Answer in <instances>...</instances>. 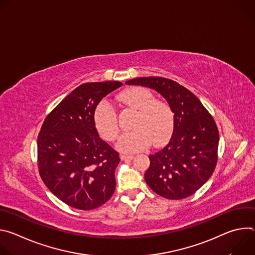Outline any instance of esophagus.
I'll return each instance as SVG.
<instances>
[{
	"label": "esophagus",
	"instance_id": "esophagus-1",
	"mask_svg": "<svg viewBox=\"0 0 255 255\" xmlns=\"http://www.w3.org/2000/svg\"><path fill=\"white\" fill-rule=\"evenodd\" d=\"M120 157H121V159L124 160V161H126V160H131V159L134 158L133 155H125V154H122Z\"/></svg>",
	"mask_w": 255,
	"mask_h": 255
}]
</instances>
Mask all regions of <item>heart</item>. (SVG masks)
<instances>
[{
  "instance_id": "heart-1",
  "label": "heart",
  "mask_w": 255,
  "mask_h": 255,
  "mask_svg": "<svg viewBox=\"0 0 255 255\" xmlns=\"http://www.w3.org/2000/svg\"><path fill=\"white\" fill-rule=\"evenodd\" d=\"M120 101L136 111L132 123L133 130L123 134L117 147L125 153H134L146 149L153 144L160 146L171 135L174 116L169 104L142 87H134L120 94ZM94 123L107 141H114L119 134L117 113L114 106L107 100L101 101L94 111Z\"/></svg>"
}]
</instances>
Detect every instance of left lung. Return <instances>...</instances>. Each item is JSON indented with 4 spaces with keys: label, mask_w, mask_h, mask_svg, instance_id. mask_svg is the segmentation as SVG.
<instances>
[{
    "label": "left lung",
    "mask_w": 255,
    "mask_h": 255,
    "mask_svg": "<svg viewBox=\"0 0 255 255\" xmlns=\"http://www.w3.org/2000/svg\"><path fill=\"white\" fill-rule=\"evenodd\" d=\"M126 84L158 92L174 116L170 140L165 147L149 156L145 181L165 199L181 200L192 196L211 177L218 161L219 131L215 120L191 91L174 81L147 77Z\"/></svg>",
    "instance_id": "left-lung-1"
}]
</instances>
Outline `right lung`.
I'll list each match as a JSON object with an SVG mask.
<instances>
[{
    "label": "right lung",
    "instance_id": "add662e5",
    "mask_svg": "<svg viewBox=\"0 0 255 255\" xmlns=\"http://www.w3.org/2000/svg\"><path fill=\"white\" fill-rule=\"evenodd\" d=\"M120 82L87 83L72 91L45 118L37 139L39 174L60 201L93 210L112 197L119 153L99 136L94 111Z\"/></svg>",
    "mask_w": 255,
    "mask_h": 255
}]
</instances>
